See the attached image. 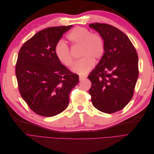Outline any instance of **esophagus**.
<instances>
[{"label": "esophagus", "mask_w": 154, "mask_h": 154, "mask_svg": "<svg viewBox=\"0 0 154 154\" xmlns=\"http://www.w3.org/2000/svg\"><path fill=\"white\" fill-rule=\"evenodd\" d=\"M86 78H87L86 76H79V79H80V81L84 80V79H85Z\"/></svg>", "instance_id": "1"}]
</instances>
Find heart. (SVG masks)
Here are the masks:
<instances>
[{
    "mask_svg": "<svg viewBox=\"0 0 154 154\" xmlns=\"http://www.w3.org/2000/svg\"><path fill=\"white\" fill-rule=\"evenodd\" d=\"M67 40L73 45H80V54L82 57L75 63L73 71L79 74H85L94 67V60L103 57L105 45V41L100 35L92 33L85 27H76L69 32ZM54 54L58 61L67 67H71L74 59L67 45L59 41L54 48Z\"/></svg>",
    "mask_w": 154,
    "mask_h": 154,
    "instance_id": "heart-1",
    "label": "heart"
}]
</instances>
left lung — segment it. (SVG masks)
Wrapping results in <instances>:
<instances>
[{"instance_id": "8db88e82", "label": "left lung", "mask_w": 154, "mask_h": 154, "mask_svg": "<svg viewBox=\"0 0 154 154\" xmlns=\"http://www.w3.org/2000/svg\"><path fill=\"white\" fill-rule=\"evenodd\" d=\"M105 41V51L88 78L96 109L107 114L123 109L132 98L139 76L138 56L128 37L106 24H89Z\"/></svg>"}]
</instances>
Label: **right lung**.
<instances>
[{
	"instance_id": "obj_1",
	"label": "right lung",
	"mask_w": 154,
	"mask_h": 154,
	"mask_svg": "<svg viewBox=\"0 0 154 154\" xmlns=\"http://www.w3.org/2000/svg\"><path fill=\"white\" fill-rule=\"evenodd\" d=\"M72 26L50 27L23 44L15 73L20 94L36 114L51 117L67 108L69 94L79 82L78 74L60 63L54 48Z\"/></svg>"
}]
</instances>
